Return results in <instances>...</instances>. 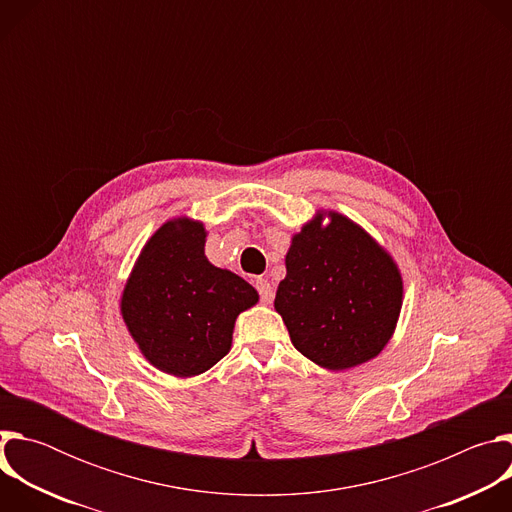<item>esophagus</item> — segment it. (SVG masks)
<instances>
[{"instance_id": "esophagus-1", "label": "esophagus", "mask_w": 512, "mask_h": 512, "mask_svg": "<svg viewBox=\"0 0 512 512\" xmlns=\"http://www.w3.org/2000/svg\"><path fill=\"white\" fill-rule=\"evenodd\" d=\"M255 287H257V291H259L261 302H263V304H271V300H273V287H271V283H269L267 279L259 277V279L255 281Z\"/></svg>"}]
</instances>
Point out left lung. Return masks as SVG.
<instances>
[{
	"label": "left lung",
	"instance_id": "obj_1",
	"mask_svg": "<svg viewBox=\"0 0 512 512\" xmlns=\"http://www.w3.org/2000/svg\"><path fill=\"white\" fill-rule=\"evenodd\" d=\"M285 269L273 306L306 358L346 371L387 346L403 306V277L360 225L336 210H318L291 237Z\"/></svg>",
	"mask_w": 512,
	"mask_h": 512
}]
</instances>
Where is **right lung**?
Here are the masks:
<instances>
[{
    "label": "right lung",
    "instance_id": "add662e5",
    "mask_svg": "<svg viewBox=\"0 0 512 512\" xmlns=\"http://www.w3.org/2000/svg\"><path fill=\"white\" fill-rule=\"evenodd\" d=\"M206 229L178 216L143 245L121 296L123 322L162 373L196 377L221 360L235 320L259 302L251 283L204 255Z\"/></svg>",
    "mask_w": 512,
    "mask_h": 512
}]
</instances>
